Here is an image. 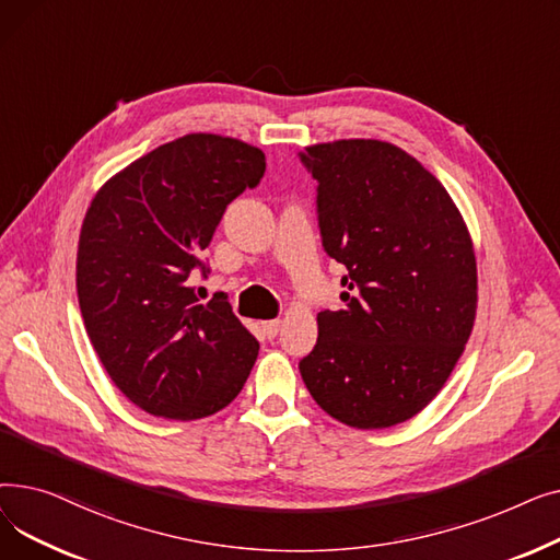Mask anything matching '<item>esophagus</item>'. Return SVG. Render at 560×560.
I'll list each match as a JSON object with an SVG mask.
<instances>
[{
	"mask_svg": "<svg viewBox=\"0 0 560 560\" xmlns=\"http://www.w3.org/2000/svg\"><path fill=\"white\" fill-rule=\"evenodd\" d=\"M260 327H262V334L268 336V338H275L277 334H279V329H281V319H268V322H260Z\"/></svg>",
	"mask_w": 560,
	"mask_h": 560,
	"instance_id": "obj_1",
	"label": "esophagus"
}]
</instances>
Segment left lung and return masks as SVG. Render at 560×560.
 <instances>
[{
	"instance_id": "8db88e82",
	"label": "left lung",
	"mask_w": 560,
	"mask_h": 560,
	"mask_svg": "<svg viewBox=\"0 0 560 560\" xmlns=\"http://www.w3.org/2000/svg\"><path fill=\"white\" fill-rule=\"evenodd\" d=\"M325 252L342 262L340 311L317 313L300 361L322 410L354 429L406 422L440 393L477 317V258L454 199L384 140L306 147Z\"/></svg>"
}]
</instances>
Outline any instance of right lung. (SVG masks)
Returning <instances> with one entry per match:
<instances>
[{"mask_svg":"<svg viewBox=\"0 0 560 560\" xmlns=\"http://www.w3.org/2000/svg\"><path fill=\"white\" fill-rule=\"evenodd\" d=\"M265 172L254 144L188 133L140 156L97 190L77 249L83 325L113 384L144 413L209 418L243 390L256 338L224 292L201 304L192 270L226 206Z\"/></svg>","mask_w":560,"mask_h":560,"instance_id":"obj_1","label":"right lung"}]
</instances>
